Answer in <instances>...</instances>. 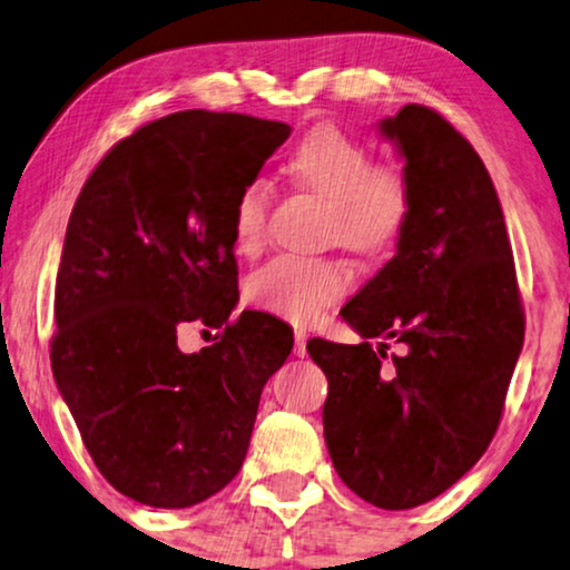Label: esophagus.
Listing matches in <instances>:
<instances>
[{
    "instance_id": "esophagus-1",
    "label": "esophagus",
    "mask_w": 570,
    "mask_h": 570,
    "mask_svg": "<svg viewBox=\"0 0 570 570\" xmlns=\"http://www.w3.org/2000/svg\"><path fill=\"white\" fill-rule=\"evenodd\" d=\"M306 342H308V334L303 330H295V355L298 357L306 355Z\"/></svg>"
}]
</instances>
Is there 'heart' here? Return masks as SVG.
<instances>
[{"label": "heart", "mask_w": 570, "mask_h": 570, "mask_svg": "<svg viewBox=\"0 0 570 570\" xmlns=\"http://www.w3.org/2000/svg\"><path fill=\"white\" fill-rule=\"evenodd\" d=\"M285 174L303 189L330 202V236L357 254L394 246L407 228L412 194L394 168L373 166L363 142L332 124L306 131L285 160ZM269 186L248 181L230 213L236 254L256 256L267 240ZM350 269L337 259L279 256L248 279L246 295L256 308L285 322L314 324L350 291Z\"/></svg>", "instance_id": "heart-1"}]
</instances>
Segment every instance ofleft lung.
Returning a JSON list of instances; mask_svg holds the SVG:
<instances>
[{
    "mask_svg": "<svg viewBox=\"0 0 570 570\" xmlns=\"http://www.w3.org/2000/svg\"><path fill=\"white\" fill-rule=\"evenodd\" d=\"M381 135L404 160L410 223L340 311L361 345L314 337L306 350L330 381L334 470L363 501L402 511L485 454L524 345V308L501 202L474 147L417 104L381 121ZM389 341L401 345L392 362Z\"/></svg>",
    "mask_w": 570,
    "mask_h": 570,
    "instance_id": "1",
    "label": "left lung"
}]
</instances>
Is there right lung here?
I'll return each instance as SVG.
<instances>
[{
	"label": "right lung",
	"instance_id": "obj_1",
	"mask_svg": "<svg viewBox=\"0 0 570 570\" xmlns=\"http://www.w3.org/2000/svg\"><path fill=\"white\" fill-rule=\"evenodd\" d=\"M283 121L178 111L114 145L85 181L57 275L51 368L100 474L137 503L186 509L236 478L291 326L238 303L230 213ZM223 328L199 354L177 324Z\"/></svg>",
	"mask_w": 570,
	"mask_h": 570
}]
</instances>
